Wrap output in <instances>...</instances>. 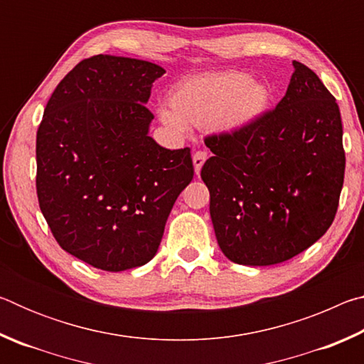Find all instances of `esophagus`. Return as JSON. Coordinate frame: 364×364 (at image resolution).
I'll use <instances>...</instances> for the list:
<instances>
[{
    "label": "esophagus",
    "instance_id": "34e87169",
    "mask_svg": "<svg viewBox=\"0 0 364 364\" xmlns=\"http://www.w3.org/2000/svg\"><path fill=\"white\" fill-rule=\"evenodd\" d=\"M205 160H207V152H205V151H197V152H194L193 164H194V170H196L197 175L200 173V168H202V165H204Z\"/></svg>",
    "mask_w": 364,
    "mask_h": 364
}]
</instances>
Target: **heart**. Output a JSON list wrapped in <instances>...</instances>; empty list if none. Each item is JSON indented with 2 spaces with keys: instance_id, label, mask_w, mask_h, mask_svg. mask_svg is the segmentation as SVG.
Instances as JSON below:
<instances>
[{
  "instance_id": "obj_1",
  "label": "heart",
  "mask_w": 364,
  "mask_h": 364,
  "mask_svg": "<svg viewBox=\"0 0 364 364\" xmlns=\"http://www.w3.org/2000/svg\"><path fill=\"white\" fill-rule=\"evenodd\" d=\"M268 102L267 86L252 82L247 73L213 72L176 83L168 96L170 107H160L159 115L178 134H186L189 125L232 133L257 120Z\"/></svg>"
}]
</instances>
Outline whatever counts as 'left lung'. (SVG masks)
<instances>
[{
  "label": "left lung",
  "instance_id": "8db88e82",
  "mask_svg": "<svg viewBox=\"0 0 364 364\" xmlns=\"http://www.w3.org/2000/svg\"><path fill=\"white\" fill-rule=\"evenodd\" d=\"M200 176L210 191L218 245L249 267L282 263L329 230L343 186L336 97L294 60L286 96L242 130L210 134Z\"/></svg>",
  "mask_w": 364,
  "mask_h": 364
}]
</instances>
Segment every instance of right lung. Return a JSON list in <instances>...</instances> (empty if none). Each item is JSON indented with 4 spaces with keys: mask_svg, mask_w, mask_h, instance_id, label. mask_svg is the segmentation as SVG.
I'll return each mask as SVG.
<instances>
[{
    "mask_svg": "<svg viewBox=\"0 0 364 364\" xmlns=\"http://www.w3.org/2000/svg\"><path fill=\"white\" fill-rule=\"evenodd\" d=\"M165 73L147 60L83 59L60 80L36 132V194L65 252L104 271L152 260L176 197L194 176L191 149L149 134L146 107Z\"/></svg>",
    "mask_w": 364,
    "mask_h": 364,
    "instance_id": "obj_1",
    "label": "right lung"
}]
</instances>
